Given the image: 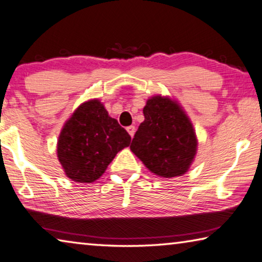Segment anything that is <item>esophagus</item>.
Returning <instances> with one entry per match:
<instances>
[{"instance_id":"1","label":"esophagus","mask_w":262,"mask_h":262,"mask_svg":"<svg viewBox=\"0 0 262 262\" xmlns=\"http://www.w3.org/2000/svg\"><path fill=\"white\" fill-rule=\"evenodd\" d=\"M126 131L128 132V135H130L131 137H134V136H135V132H136V127H135L134 125L127 126V127H126Z\"/></svg>"}]
</instances>
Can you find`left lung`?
<instances>
[{
  "mask_svg": "<svg viewBox=\"0 0 262 262\" xmlns=\"http://www.w3.org/2000/svg\"><path fill=\"white\" fill-rule=\"evenodd\" d=\"M144 122L130 145L143 164L158 177L186 174L197 153L196 132L186 111L169 96L149 97Z\"/></svg>",
  "mask_w": 262,
  "mask_h": 262,
  "instance_id": "8db88e82",
  "label": "left lung"
}]
</instances>
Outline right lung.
Here are the masks:
<instances>
[{
	"label": "right lung",
	"instance_id": "obj_1",
	"mask_svg": "<svg viewBox=\"0 0 262 262\" xmlns=\"http://www.w3.org/2000/svg\"><path fill=\"white\" fill-rule=\"evenodd\" d=\"M131 137L110 117L97 98L80 104L63 124L57 156L67 178L92 183L101 178L119 151L130 145Z\"/></svg>",
	"mask_w": 262,
	"mask_h": 262
}]
</instances>
